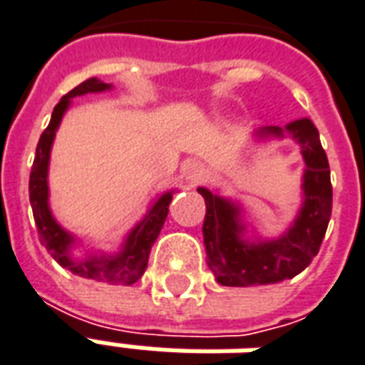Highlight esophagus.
I'll return each mask as SVG.
<instances>
[{"mask_svg":"<svg viewBox=\"0 0 365 365\" xmlns=\"http://www.w3.org/2000/svg\"><path fill=\"white\" fill-rule=\"evenodd\" d=\"M203 178H205V166L201 162H191V164H187V168H185V180L191 185L199 183Z\"/></svg>","mask_w":365,"mask_h":365,"instance_id":"obj_1","label":"esophagus"}]
</instances>
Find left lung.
Returning a JSON list of instances; mask_svg holds the SVG:
<instances>
[{
  "mask_svg": "<svg viewBox=\"0 0 365 365\" xmlns=\"http://www.w3.org/2000/svg\"><path fill=\"white\" fill-rule=\"evenodd\" d=\"M285 130L301 144L307 170L303 175L305 203L293 227L282 238L248 245L240 238L245 227L238 222V207L205 187L197 190L205 199L207 209L203 221L207 266L221 285L248 287L291 279L313 262L321 248L332 213L329 158L319 130L309 119L293 120ZM260 135L283 136V128H262Z\"/></svg>",
  "mask_w": 365,
  "mask_h": 365,
  "instance_id": "8db88e82",
  "label": "left lung"
}]
</instances>
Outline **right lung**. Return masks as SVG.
Instances as JSON below:
<instances>
[{
    "mask_svg": "<svg viewBox=\"0 0 365 365\" xmlns=\"http://www.w3.org/2000/svg\"><path fill=\"white\" fill-rule=\"evenodd\" d=\"M109 83L99 82L97 78H90L74 90L68 91L62 97L58 105L52 111L51 123L44 128L41 140L36 144V154L33 168H31V178H29V197L33 207V217H35L36 232L41 242L46 246L54 260L58 262L62 268L70 269L72 274L97 282H107L113 285H130L146 269L148 256L154 240L158 238L160 230L164 227L168 217V207L172 203V193H164L162 197L152 205L148 215L143 221L136 225L133 232L127 237L123 252L117 256H90L86 260H74L70 256V248L74 245V238L68 235L66 230L60 227L58 222L52 219L51 209H48V185H46V172H48V156H51V146L54 140V133L60 125L62 115L70 105V99L83 93H93V91L109 90Z\"/></svg>",
    "mask_w": 365,
    "mask_h": 365,
    "instance_id": "obj_1",
    "label": "right lung"
}]
</instances>
